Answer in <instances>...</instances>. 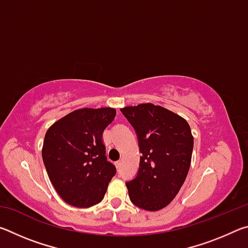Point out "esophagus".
<instances>
[{
	"label": "esophagus",
	"instance_id": "1",
	"mask_svg": "<svg viewBox=\"0 0 248 248\" xmlns=\"http://www.w3.org/2000/svg\"><path fill=\"white\" fill-rule=\"evenodd\" d=\"M121 163H123L121 161H117V162L115 163V165H116V167H117V169H118V170L121 167Z\"/></svg>",
	"mask_w": 248,
	"mask_h": 248
}]
</instances>
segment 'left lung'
<instances>
[{
    "instance_id": "8db88e82",
    "label": "left lung",
    "mask_w": 248,
    "mask_h": 248,
    "mask_svg": "<svg viewBox=\"0 0 248 248\" xmlns=\"http://www.w3.org/2000/svg\"><path fill=\"white\" fill-rule=\"evenodd\" d=\"M137 132L140 156L137 177L125 183L130 200L158 211L177 196L190 169L194 137L183 117L151 103L120 109Z\"/></svg>"
}]
</instances>
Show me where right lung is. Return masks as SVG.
Masks as SVG:
<instances>
[{"label":"right lung","mask_w":248,"mask_h":248,"mask_svg":"<svg viewBox=\"0 0 248 248\" xmlns=\"http://www.w3.org/2000/svg\"><path fill=\"white\" fill-rule=\"evenodd\" d=\"M116 109L81 108L50 125L44 140V164L49 179L64 202L78 208L99 203L116 174L107 161L103 132Z\"/></svg>","instance_id":"obj_1"}]
</instances>
